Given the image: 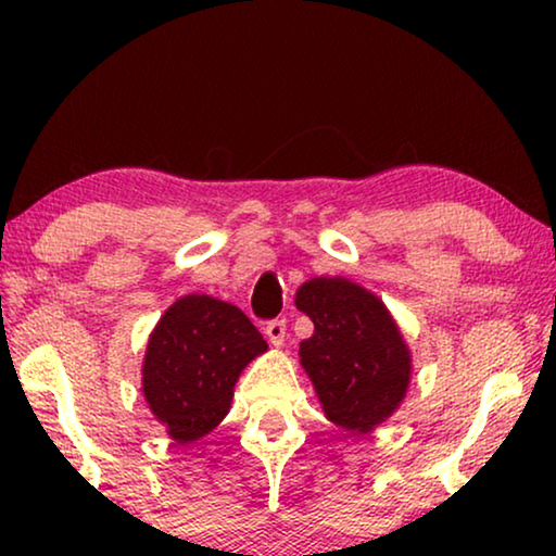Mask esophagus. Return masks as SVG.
Masks as SVG:
<instances>
[{
	"label": "esophagus",
	"instance_id": "1",
	"mask_svg": "<svg viewBox=\"0 0 556 556\" xmlns=\"http://www.w3.org/2000/svg\"><path fill=\"white\" fill-rule=\"evenodd\" d=\"M286 318H273V321H268V326H265V337L270 339L273 346H280L286 341Z\"/></svg>",
	"mask_w": 556,
	"mask_h": 556
}]
</instances>
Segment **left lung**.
I'll return each mask as SVG.
<instances>
[{
    "label": "left lung",
    "instance_id": "left-lung-1",
    "mask_svg": "<svg viewBox=\"0 0 556 556\" xmlns=\"http://www.w3.org/2000/svg\"><path fill=\"white\" fill-rule=\"evenodd\" d=\"M295 306L314 321L299 354L326 417L354 432L390 417L407 392L409 352L382 301L344 278H314Z\"/></svg>",
    "mask_w": 556,
    "mask_h": 556
}]
</instances>
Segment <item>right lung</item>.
Segmentation results:
<instances>
[{
	"mask_svg": "<svg viewBox=\"0 0 556 556\" xmlns=\"http://www.w3.org/2000/svg\"><path fill=\"white\" fill-rule=\"evenodd\" d=\"M265 349L240 308L210 295H185L151 333L143 397L177 443H192L227 415L240 371Z\"/></svg>",
	"mask_w": 556,
	"mask_h": 556,
	"instance_id": "1",
	"label": "right lung"
}]
</instances>
